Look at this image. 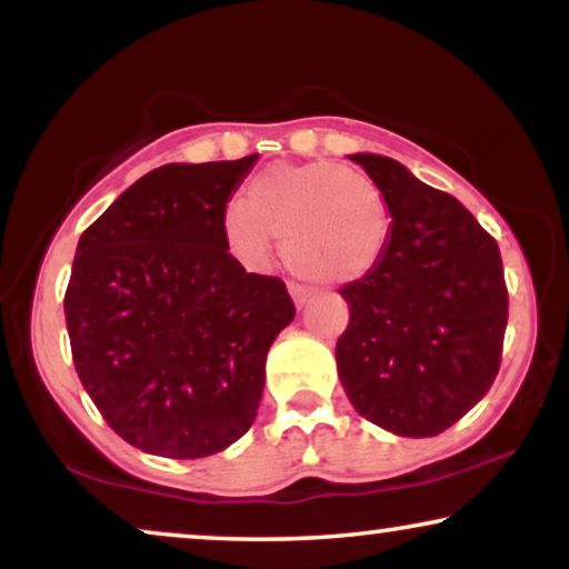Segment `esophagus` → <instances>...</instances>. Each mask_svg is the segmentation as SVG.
<instances>
[{
    "label": "esophagus",
    "mask_w": 569,
    "mask_h": 569,
    "mask_svg": "<svg viewBox=\"0 0 569 569\" xmlns=\"http://www.w3.org/2000/svg\"><path fill=\"white\" fill-rule=\"evenodd\" d=\"M287 290H290L295 306H298V308H302L310 300V290H306V287H302V284L290 282V284H287Z\"/></svg>",
    "instance_id": "esophagus-1"
}]
</instances>
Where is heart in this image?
Returning <instances> with one entry per match:
<instances>
[{
  "mask_svg": "<svg viewBox=\"0 0 569 569\" xmlns=\"http://www.w3.org/2000/svg\"><path fill=\"white\" fill-rule=\"evenodd\" d=\"M230 253L259 267L282 238L295 274L316 284L360 282L391 243V212L362 170L337 162H277L248 183L246 201L222 212Z\"/></svg>",
  "mask_w": 569,
  "mask_h": 569,
  "instance_id": "b5f03b06",
  "label": "heart"
}]
</instances>
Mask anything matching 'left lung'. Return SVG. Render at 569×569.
Here are the masks:
<instances>
[{"label":"left lung","mask_w":569,"mask_h":569,"mask_svg":"<svg viewBox=\"0 0 569 569\" xmlns=\"http://www.w3.org/2000/svg\"><path fill=\"white\" fill-rule=\"evenodd\" d=\"M391 212L376 269L339 290L349 326L337 370L357 415L432 438L485 399L500 370L508 287L495 238L456 197L383 154L357 152Z\"/></svg>","instance_id":"8db88e82"}]
</instances>
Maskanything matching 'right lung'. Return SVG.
Returning <instances> with one entry per match:
<instances>
[{"label":"right lung","mask_w":569,"mask_h":569,"mask_svg":"<svg viewBox=\"0 0 569 569\" xmlns=\"http://www.w3.org/2000/svg\"><path fill=\"white\" fill-rule=\"evenodd\" d=\"M256 160L154 168L77 243L64 295L77 376L144 453L204 458L243 438L269 347L295 318L282 279L248 274L222 238Z\"/></svg>","instance_id":"1"}]
</instances>
